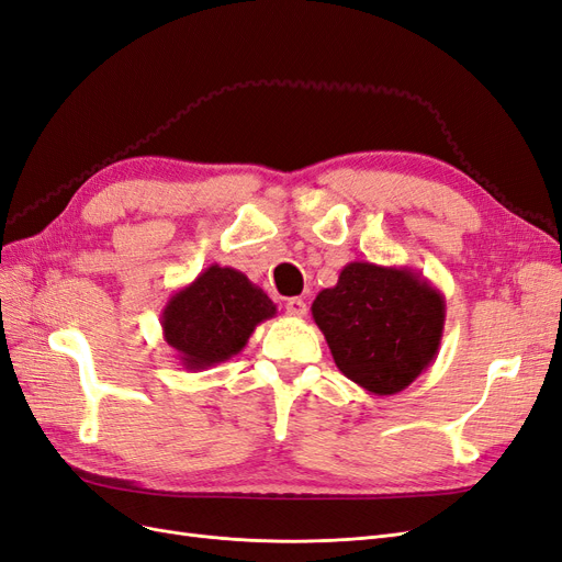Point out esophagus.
Wrapping results in <instances>:
<instances>
[{"instance_id": "34e87169", "label": "esophagus", "mask_w": 562, "mask_h": 562, "mask_svg": "<svg viewBox=\"0 0 562 562\" xmlns=\"http://www.w3.org/2000/svg\"><path fill=\"white\" fill-rule=\"evenodd\" d=\"M285 312L291 316H297V318L307 316V302H304L302 297H291L285 302Z\"/></svg>"}]
</instances>
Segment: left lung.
Returning <instances> with one entry per match:
<instances>
[{"mask_svg": "<svg viewBox=\"0 0 562 562\" xmlns=\"http://www.w3.org/2000/svg\"><path fill=\"white\" fill-rule=\"evenodd\" d=\"M345 378L372 396L398 394L427 370L443 339L446 297L411 267L349 262L312 304Z\"/></svg>", "mask_w": 562, "mask_h": 562, "instance_id": "1", "label": "left lung"}]
</instances>
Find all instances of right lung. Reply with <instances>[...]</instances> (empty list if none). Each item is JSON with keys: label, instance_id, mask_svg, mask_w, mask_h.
Returning a JSON list of instances; mask_svg holds the SVG:
<instances>
[{"label": "right lung", "instance_id": "add662e5", "mask_svg": "<svg viewBox=\"0 0 562 562\" xmlns=\"http://www.w3.org/2000/svg\"><path fill=\"white\" fill-rule=\"evenodd\" d=\"M277 304L234 267L211 265L161 310L164 339L187 370H206L239 353Z\"/></svg>", "mask_w": 562, "mask_h": 562}]
</instances>
